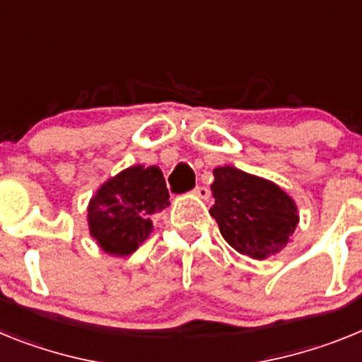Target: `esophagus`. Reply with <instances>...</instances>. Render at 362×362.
I'll use <instances>...</instances> for the list:
<instances>
[{"mask_svg": "<svg viewBox=\"0 0 362 362\" xmlns=\"http://www.w3.org/2000/svg\"><path fill=\"white\" fill-rule=\"evenodd\" d=\"M193 193L197 194V197H199V199H202V200H206V199H209V189H207L206 185H197V187H194L193 189Z\"/></svg>", "mask_w": 362, "mask_h": 362, "instance_id": "esophagus-1", "label": "esophagus"}]
</instances>
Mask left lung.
<instances>
[{"label": "left lung", "instance_id": "left-lung-1", "mask_svg": "<svg viewBox=\"0 0 362 362\" xmlns=\"http://www.w3.org/2000/svg\"><path fill=\"white\" fill-rule=\"evenodd\" d=\"M209 209L229 246L251 259L276 255L290 242L298 213L290 194L266 178L231 165L216 168Z\"/></svg>", "mask_w": 362, "mask_h": 362}]
</instances>
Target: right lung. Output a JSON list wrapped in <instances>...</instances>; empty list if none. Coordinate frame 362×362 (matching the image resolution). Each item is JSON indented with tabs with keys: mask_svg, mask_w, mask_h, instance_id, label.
<instances>
[{
	"mask_svg": "<svg viewBox=\"0 0 362 362\" xmlns=\"http://www.w3.org/2000/svg\"><path fill=\"white\" fill-rule=\"evenodd\" d=\"M168 206L169 191L160 168L124 169L100 185L90 199V237L109 255H131L153 231L149 216Z\"/></svg>",
	"mask_w": 362,
	"mask_h": 362,
	"instance_id": "right-lung-1",
	"label": "right lung"
}]
</instances>
